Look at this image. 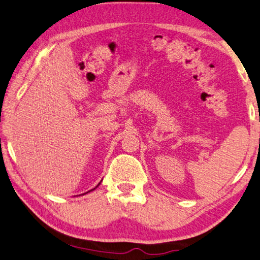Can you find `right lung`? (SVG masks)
<instances>
[{
  "label": "right lung",
  "mask_w": 260,
  "mask_h": 260,
  "mask_svg": "<svg viewBox=\"0 0 260 260\" xmlns=\"http://www.w3.org/2000/svg\"><path fill=\"white\" fill-rule=\"evenodd\" d=\"M98 185H100V184H98ZM98 185H97V186H98ZM97 186H96V187H97ZM96 187H94V188H96ZM94 188H92V189H94ZM92 189H91V191H92Z\"/></svg>",
  "instance_id": "add662e5"
}]
</instances>
